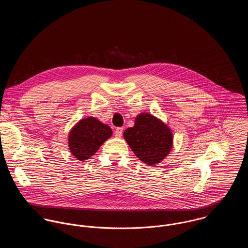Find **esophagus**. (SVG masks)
<instances>
[{"instance_id": "1", "label": "esophagus", "mask_w": 248, "mask_h": 248, "mask_svg": "<svg viewBox=\"0 0 248 248\" xmlns=\"http://www.w3.org/2000/svg\"><path fill=\"white\" fill-rule=\"evenodd\" d=\"M122 134H123V128H122V127L116 128V130H115V132H114L115 137H116V138H121Z\"/></svg>"}]
</instances>
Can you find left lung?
<instances>
[{
  "instance_id": "obj_1",
  "label": "left lung",
  "mask_w": 248,
  "mask_h": 248,
  "mask_svg": "<svg viewBox=\"0 0 248 248\" xmlns=\"http://www.w3.org/2000/svg\"><path fill=\"white\" fill-rule=\"evenodd\" d=\"M123 136L135 155L150 166L164 159L173 146L172 131L149 113L138 115L135 126L125 130Z\"/></svg>"
}]
</instances>
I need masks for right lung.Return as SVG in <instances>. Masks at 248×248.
Returning a JSON list of instances; mask_svg holds the SVG:
<instances>
[{
	"mask_svg": "<svg viewBox=\"0 0 248 248\" xmlns=\"http://www.w3.org/2000/svg\"><path fill=\"white\" fill-rule=\"evenodd\" d=\"M111 135V129L96 118H84L70 132L69 146L71 154L80 161L86 160L93 155Z\"/></svg>",
	"mask_w": 248,
	"mask_h": 248,
	"instance_id": "1",
	"label": "right lung"
}]
</instances>
